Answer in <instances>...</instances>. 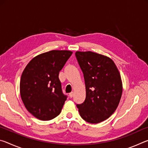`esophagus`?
<instances>
[{"mask_svg": "<svg viewBox=\"0 0 148 148\" xmlns=\"http://www.w3.org/2000/svg\"><path fill=\"white\" fill-rule=\"evenodd\" d=\"M73 95H74V93L73 92H70L69 93V97L70 98H72V97H73Z\"/></svg>", "mask_w": 148, "mask_h": 148, "instance_id": "34e87169", "label": "esophagus"}]
</instances>
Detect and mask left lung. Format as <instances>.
I'll use <instances>...</instances> for the list:
<instances>
[{
    "label": "left lung",
    "instance_id": "obj_1",
    "mask_svg": "<svg viewBox=\"0 0 148 148\" xmlns=\"http://www.w3.org/2000/svg\"><path fill=\"white\" fill-rule=\"evenodd\" d=\"M76 57L84 74L86 96L77 104L82 118L99 123L114 114L121 98V75L113 60L92 51H76Z\"/></svg>",
    "mask_w": 148,
    "mask_h": 148
}]
</instances>
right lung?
<instances>
[{
  "instance_id": "add662e5",
  "label": "right lung",
  "mask_w": 148,
  "mask_h": 148,
  "mask_svg": "<svg viewBox=\"0 0 148 148\" xmlns=\"http://www.w3.org/2000/svg\"><path fill=\"white\" fill-rule=\"evenodd\" d=\"M72 54L68 50H51L32 58L20 80V95L32 116L48 121L61 113L66 96L62 93L59 74Z\"/></svg>"
}]
</instances>
